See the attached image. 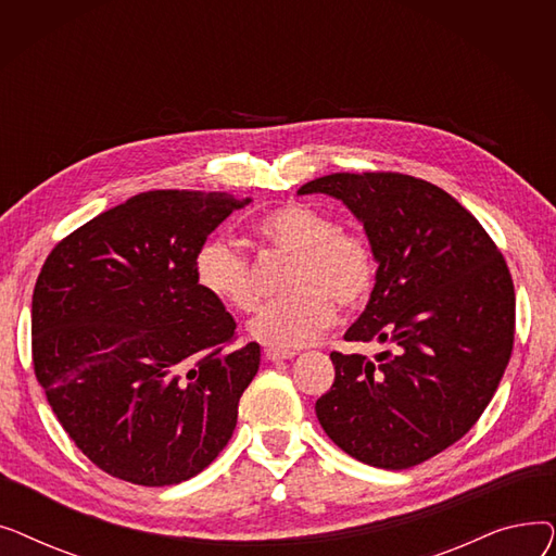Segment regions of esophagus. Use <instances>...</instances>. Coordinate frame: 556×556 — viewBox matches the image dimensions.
<instances>
[{
    "instance_id": "1",
    "label": "esophagus",
    "mask_w": 556,
    "mask_h": 556,
    "mask_svg": "<svg viewBox=\"0 0 556 556\" xmlns=\"http://www.w3.org/2000/svg\"><path fill=\"white\" fill-rule=\"evenodd\" d=\"M263 356H266V361H270V363H279V361L293 358L295 354L293 352H281V349H266V352H263Z\"/></svg>"
}]
</instances>
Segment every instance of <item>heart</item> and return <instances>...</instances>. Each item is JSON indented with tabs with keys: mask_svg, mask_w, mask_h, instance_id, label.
<instances>
[{
	"mask_svg": "<svg viewBox=\"0 0 556 556\" xmlns=\"http://www.w3.org/2000/svg\"><path fill=\"white\" fill-rule=\"evenodd\" d=\"M256 229L270 248L295 256L288 277L290 295L261 308L250 333L273 349H300L315 342L336 319V302L354 311L363 306L376 281V254L356 231L306 202H286L261 216ZM195 283L216 302L256 308L261 293L250 256L223 233L204 241L193 258Z\"/></svg>",
	"mask_w": 556,
	"mask_h": 556,
	"instance_id": "heart-1",
	"label": "heart"
}]
</instances>
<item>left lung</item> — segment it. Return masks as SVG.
<instances>
[{"mask_svg": "<svg viewBox=\"0 0 556 556\" xmlns=\"http://www.w3.org/2000/svg\"><path fill=\"white\" fill-rule=\"evenodd\" d=\"M298 193H329L365 225L376 286L344 340L392 344L376 361L331 352L315 415L352 457L410 469L462 440L498 390L516 327L507 261L469 210L413 175L331 173Z\"/></svg>", "mask_w": 556, "mask_h": 556, "instance_id": "left-lung-1", "label": "left lung"}]
</instances>
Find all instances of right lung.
<instances>
[{
  "instance_id": "right-lung-1",
  "label": "right lung",
  "mask_w": 556,
  "mask_h": 556,
  "mask_svg": "<svg viewBox=\"0 0 556 556\" xmlns=\"http://www.w3.org/2000/svg\"><path fill=\"white\" fill-rule=\"evenodd\" d=\"M250 198L160 189L80 225L34 288V371L53 415L101 471L178 484L218 457L261 346L195 283L193 258Z\"/></svg>"
}]
</instances>
